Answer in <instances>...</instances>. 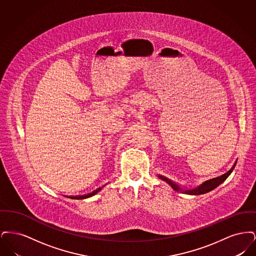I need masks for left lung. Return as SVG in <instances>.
<instances>
[{
	"label": "left lung",
	"mask_w": 256,
	"mask_h": 256,
	"mask_svg": "<svg viewBox=\"0 0 256 256\" xmlns=\"http://www.w3.org/2000/svg\"><path fill=\"white\" fill-rule=\"evenodd\" d=\"M235 165H236V162L234 163V165L232 166V169L228 170V172H226V174H222L220 176H217V178H214L212 180H206V182H204L202 184H200V186L196 187L194 189L183 190L178 184L172 182L169 178H165L163 176H160V174H159L158 176L159 178H161L162 180H165L168 184H170V186L172 187V189L176 190V191H180L182 193H185V194H188V195H202V194H206V193L212 191L213 189L218 187L220 183L224 182L228 178V176L232 174V170L235 168Z\"/></svg>",
	"instance_id": "obj_1"
}]
</instances>
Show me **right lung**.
Listing matches in <instances>:
<instances>
[{
    "instance_id": "1",
    "label": "right lung",
    "mask_w": 256,
    "mask_h": 256,
    "mask_svg": "<svg viewBox=\"0 0 256 256\" xmlns=\"http://www.w3.org/2000/svg\"><path fill=\"white\" fill-rule=\"evenodd\" d=\"M100 189H102V188H98L97 190H95V191H93L92 193H89V194H87V195L74 196H72V198H74V200H84V198H90V196H92L96 195L98 192L100 191Z\"/></svg>"
}]
</instances>
